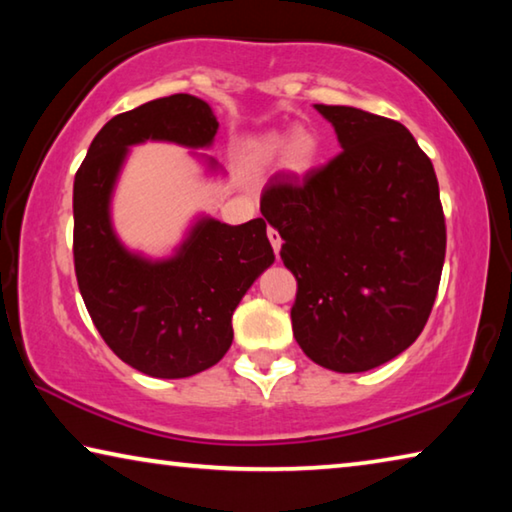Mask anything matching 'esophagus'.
Wrapping results in <instances>:
<instances>
[{
  "label": "esophagus",
  "mask_w": 512,
  "mask_h": 512,
  "mask_svg": "<svg viewBox=\"0 0 512 512\" xmlns=\"http://www.w3.org/2000/svg\"><path fill=\"white\" fill-rule=\"evenodd\" d=\"M266 235H268V239H271V246H273L275 255H277V253H280V248H282V237H280V232H277L275 228H268V230H266Z\"/></svg>",
  "instance_id": "obj_1"
}]
</instances>
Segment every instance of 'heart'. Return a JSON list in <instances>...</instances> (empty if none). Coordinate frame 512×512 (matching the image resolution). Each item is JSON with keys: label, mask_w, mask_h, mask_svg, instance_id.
I'll use <instances>...</instances> for the list:
<instances>
[{"label": "heart", "mask_w": 512, "mask_h": 512, "mask_svg": "<svg viewBox=\"0 0 512 512\" xmlns=\"http://www.w3.org/2000/svg\"><path fill=\"white\" fill-rule=\"evenodd\" d=\"M255 149L259 158L264 160H271L284 151V162H287L293 171L311 169L318 158L316 135L305 131V128L293 133L287 142H284V137L280 135H266L257 142Z\"/></svg>", "instance_id": "1"}]
</instances>
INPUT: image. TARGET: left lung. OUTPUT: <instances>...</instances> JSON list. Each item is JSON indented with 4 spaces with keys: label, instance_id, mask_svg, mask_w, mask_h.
Returning <instances> with one entry per match:
<instances>
[{
    "label": "left lung",
    "instance_id": "1",
    "mask_svg": "<svg viewBox=\"0 0 512 512\" xmlns=\"http://www.w3.org/2000/svg\"><path fill=\"white\" fill-rule=\"evenodd\" d=\"M316 110L341 153L305 176L277 171L264 219L296 275L293 336L334 372L395 359L427 325L443 273L447 228L429 155L400 121L350 106Z\"/></svg>",
    "mask_w": 512,
    "mask_h": 512
}]
</instances>
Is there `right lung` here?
I'll return each mask as SVG.
<instances>
[{"label": "right lung", "instance_id": "obj_1", "mask_svg": "<svg viewBox=\"0 0 512 512\" xmlns=\"http://www.w3.org/2000/svg\"><path fill=\"white\" fill-rule=\"evenodd\" d=\"M219 121L192 94L153 99L112 117L74 178V271L94 327L144 375L192 377L223 359L232 311L273 264L266 221L203 219L167 262L131 255L112 232L108 203L126 149L144 140L210 146Z\"/></svg>", "mask_w": 512, "mask_h": 512}]
</instances>
